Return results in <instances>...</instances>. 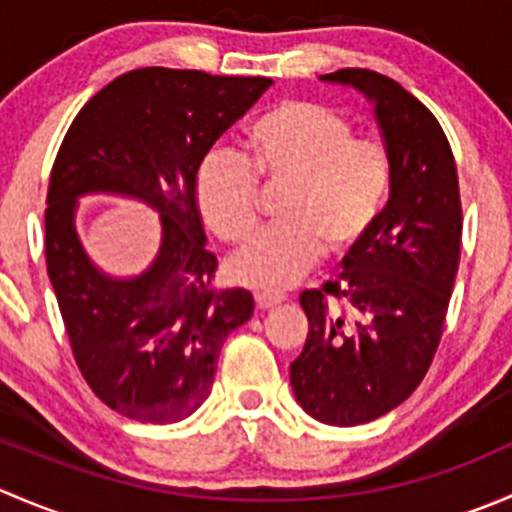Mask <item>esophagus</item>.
Returning <instances> with one entry per match:
<instances>
[{
	"label": "esophagus",
	"instance_id": "esophagus-1",
	"mask_svg": "<svg viewBox=\"0 0 512 512\" xmlns=\"http://www.w3.org/2000/svg\"><path fill=\"white\" fill-rule=\"evenodd\" d=\"M285 302V297L282 294H275V292H255V304L257 309H272L277 307V304Z\"/></svg>",
	"mask_w": 512,
	"mask_h": 512
}]
</instances>
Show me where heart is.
I'll use <instances>...</instances> for the list:
<instances>
[{
	"mask_svg": "<svg viewBox=\"0 0 512 512\" xmlns=\"http://www.w3.org/2000/svg\"><path fill=\"white\" fill-rule=\"evenodd\" d=\"M262 184L285 190L280 220L227 257V275L280 292L312 272L329 250L349 257L374 232L391 190L389 151L356 138L347 116L314 101H285L247 133L245 156L213 148L195 170V205L225 242H242L260 223Z\"/></svg>",
	"mask_w": 512,
	"mask_h": 512,
	"instance_id": "b5f03b06",
	"label": "heart"
}]
</instances>
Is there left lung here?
Instances as JSON below:
<instances>
[{"mask_svg": "<svg viewBox=\"0 0 512 512\" xmlns=\"http://www.w3.org/2000/svg\"><path fill=\"white\" fill-rule=\"evenodd\" d=\"M322 79L376 103L391 195L337 280L299 294L309 332L289 381L312 418L359 426L404 404L431 366L461 260V190L441 123L404 86L369 69Z\"/></svg>", "mask_w": 512, "mask_h": 512, "instance_id": "1", "label": "left lung"}]
</instances>
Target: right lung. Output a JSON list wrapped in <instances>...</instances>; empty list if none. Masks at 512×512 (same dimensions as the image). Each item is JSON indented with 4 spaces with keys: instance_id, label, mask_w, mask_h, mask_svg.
I'll use <instances>...</instances> for the list:
<instances>
[{
    "instance_id": "right-lung-1",
    "label": "right lung",
    "mask_w": 512,
    "mask_h": 512,
    "mask_svg": "<svg viewBox=\"0 0 512 512\" xmlns=\"http://www.w3.org/2000/svg\"><path fill=\"white\" fill-rule=\"evenodd\" d=\"M270 86L265 76L128 71L61 141L46 193V272L76 366L116 414L188 418L208 399L227 334L252 317L250 292L215 287L218 257L205 250L193 183L205 153ZM86 192L131 194L161 213V252L141 278L113 281L90 265L73 227Z\"/></svg>"
}]
</instances>
